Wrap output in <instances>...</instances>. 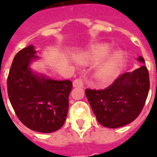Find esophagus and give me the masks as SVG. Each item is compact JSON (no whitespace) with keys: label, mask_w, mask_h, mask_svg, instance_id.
Listing matches in <instances>:
<instances>
[{"label":"esophagus","mask_w":157,"mask_h":157,"mask_svg":"<svg viewBox=\"0 0 157 157\" xmlns=\"http://www.w3.org/2000/svg\"><path fill=\"white\" fill-rule=\"evenodd\" d=\"M73 86L75 87H77V86H84V80L82 78H76L74 80L73 82Z\"/></svg>","instance_id":"34e87169"}]
</instances>
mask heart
Returning <instances> with one entry per match:
<instances>
[{
  "instance_id": "heart-1",
  "label": "heart",
  "mask_w": 157,
  "mask_h": 157,
  "mask_svg": "<svg viewBox=\"0 0 157 157\" xmlns=\"http://www.w3.org/2000/svg\"><path fill=\"white\" fill-rule=\"evenodd\" d=\"M109 48L108 45L99 46L92 51L89 59L93 62L98 61L108 54ZM120 59H121V55L119 52L113 53L104 61H102L100 65H98L95 71L96 77L101 82H107L112 79L116 75L119 68Z\"/></svg>"
}]
</instances>
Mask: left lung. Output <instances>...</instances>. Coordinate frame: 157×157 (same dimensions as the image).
Wrapping results in <instances>:
<instances>
[{
  "instance_id": "left-lung-1",
  "label": "left lung",
  "mask_w": 157,
  "mask_h": 157,
  "mask_svg": "<svg viewBox=\"0 0 157 157\" xmlns=\"http://www.w3.org/2000/svg\"><path fill=\"white\" fill-rule=\"evenodd\" d=\"M139 61L145 59L140 56ZM150 89L149 72L142 65L118 75L105 89H86V96L97 120L107 128H119L137 118L145 106Z\"/></svg>"
}]
</instances>
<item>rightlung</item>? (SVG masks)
Returning a JSON list of instances; mask_svg holds the SVG:
<instances>
[{
	"label": "right lung",
	"instance_id": "1",
	"mask_svg": "<svg viewBox=\"0 0 157 157\" xmlns=\"http://www.w3.org/2000/svg\"><path fill=\"white\" fill-rule=\"evenodd\" d=\"M35 53L29 45L15 55L7 77V93L15 113L26 127L52 133L61 128L66 119L72 82L33 74L29 65L38 58Z\"/></svg>",
	"mask_w": 157,
	"mask_h": 157
}]
</instances>
